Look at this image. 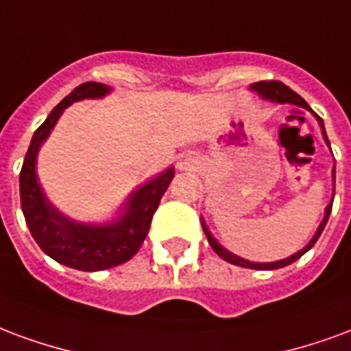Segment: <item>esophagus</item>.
Segmentation results:
<instances>
[{
	"mask_svg": "<svg viewBox=\"0 0 351 351\" xmlns=\"http://www.w3.org/2000/svg\"><path fill=\"white\" fill-rule=\"evenodd\" d=\"M193 166H194V158H191V157H181V158H179V168H181V170L193 168Z\"/></svg>",
	"mask_w": 351,
	"mask_h": 351,
	"instance_id": "34e87169",
	"label": "esophagus"
}]
</instances>
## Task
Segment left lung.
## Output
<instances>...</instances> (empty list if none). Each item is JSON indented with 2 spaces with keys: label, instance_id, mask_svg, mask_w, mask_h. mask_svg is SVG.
Listing matches in <instances>:
<instances>
[{
  "label": "left lung",
  "instance_id": "8db88e82",
  "mask_svg": "<svg viewBox=\"0 0 351 351\" xmlns=\"http://www.w3.org/2000/svg\"><path fill=\"white\" fill-rule=\"evenodd\" d=\"M252 89H256L258 93L262 95V97H265V99H271V101L275 102H290V104H298V106H303V108L311 110V106L306 104L305 99L303 97H299L293 89H290L288 86H284L282 82L278 80H265V82H258V84H254L252 86ZM312 112V110H311ZM316 116V114H314ZM316 119L319 121V125H322V130H324V121H322V117L316 116ZM324 138H326V142L329 144V140H327V134L326 130H324ZM333 178H335V172H333ZM331 207H333V204H329V206L326 207V217H324V221H322V224L318 226V232L314 234V237H312V241L306 245L305 249L299 250V252H295L293 256L286 258V260H280V262H273V263H252V262H247V260H243V258H237L234 256L232 252H228L226 249H222L221 245L217 243V239H215L213 235H211V232L207 230L206 222L202 221V228H204V232H206L207 235V241H209V245H211V249L219 254L221 258H224L226 262L234 263V265H239V267H249V269H280V267H286V265H290V263H293L295 260H299V258L305 254L306 250H311L312 247H314V243L318 241V237L322 235V232H324V228H326L327 224V219H329V215H331Z\"/></svg>",
  "mask_w": 351,
  "mask_h": 351
}]
</instances>
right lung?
<instances>
[{
    "instance_id": "add662e5",
    "label": "right lung",
    "mask_w": 351,
    "mask_h": 351,
    "mask_svg": "<svg viewBox=\"0 0 351 351\" xmlns=\"http://www.w3.org/2000/svg\"><path fill=\"white\" fill-rule=\"evenodd\" d=\"M108 89L99 82H86L74 88L35 130L20 170V202L33 239L43 252L56 262L78 271L110 269L134 256L149 232L151 219L157 211L158 202L173 179V168H170L138 189L130 196L121 219L110 226H84L71 222L46 202L35 173V158L40 144L67 106L74 101L102 97L108 93Z\"/></svg>"
}]
</instances>
